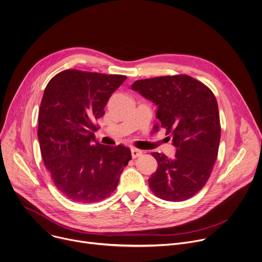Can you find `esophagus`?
Instances as JSON below:
<instances>
[{
    "mask_svg": "<svg viewBox=\"0 0 262 262\" xmlns=\"http://www.w3.org/2000/svg\"><path fill=\"white\" fill-rule=\"evenodd\" d=\"M130 152H132V157L133 158H137V157L142 155V151L139 150V149H136V148H132Z\"/></svg>",
    "mask_w": 262,
    "mask_h": 262,
    "instance_id": "obj_1",
    "label": "esophagus"
}]
</instances>
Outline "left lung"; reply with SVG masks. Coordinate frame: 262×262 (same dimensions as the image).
<instances>
[{"instance_id": "8db88e82", "label": "left lung", "mask_w": 262, "mask_h": 262, "mask_svg": "<svg viewBox=\"0 0 262 262\" xmlns=\"http://www.w3.org/2000/svg\"><path fill=\"white\" fill-rule=\"evenodd\" d=\"M132 89L157 106L155 126L165 128L177 148L173 158L152 153L158 166L148 180L150 189L168 202L192 198L206 185L218 155L221 126L214 94L188 75L137 80Z\"/></svg>"}]
</instances>
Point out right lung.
<instances>
[{
	"label": "right lung",
	"mask_w": 262,
	"mask_h": 262,
	"mask_svg": "<svg viewBox=\"0 0 262 262\" xmlns=\"http://www.w3.org/2000/svg\"><path fill=\"white\" fill-rule=\"evenodd\" d=\"M125 79L64 70L46 86L38 117L41 154L55 187L73 202L93 204L110 196L132 159L129 148L102 145L94 134L111 95Z\"/></svg>",
	"instance_id": "obj_1"
}]
</instances>
